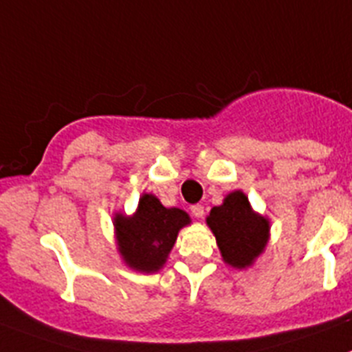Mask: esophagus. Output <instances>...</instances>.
I'll list each match as a JSON object with an SVG mask.
<instances>
[{
	"mask_svg": "<svg viewBox=\"0 0 352 352\" xmlns=\"http://www.w3.org/2000/svg\"><path fill=\"white\" fill-rule=\"evenodd\" d=\"M191 212H193V217L202 218L204 217V206H200V204H195V206H191Z\"/></svg>",
	"mask_w": 352,
	"mask_h": 352,
	"instance_id": "1",
	"label": "esophagus"
}]
</instances>
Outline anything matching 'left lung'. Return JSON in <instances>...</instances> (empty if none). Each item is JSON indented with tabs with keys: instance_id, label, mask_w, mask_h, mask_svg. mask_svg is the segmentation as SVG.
Masks as SVG:
<instances>
[{
	"instance_id": "obj_1",
	"label": "left lung",
	"mask_w": 352,
	"mask_h": 352,
	"mask_svg": "<svg viewBox=\"0 0 352 352\" xmlns=\"http://www.w3.org/2000/svg\"><path fill=\"white\" fill-rule=\"evenodd\" d=\"M208 226L217 236L218 249L226 263L245 268L263 252L268 241V220L250 209L249 199L241 191H232L221 206L212 208Z\"/></svg>"
}]
</instances>
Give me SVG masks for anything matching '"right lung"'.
I'll return each mask as SVG.
<instances>
[{
	"label": "right lung",
	"instance_id": "obj_1",
	"mask_svg": "<svg viewBox=\"0 0 352 352\" xmlns=\"http://www.w3.org/2000/svg\"><path fill=\"white\" fill-rule=\"evenodd\" d=\"M188 223V212L168 209L153 195H143L134 217L118 214L114 218L121 256L135 270H159L173 249L179 231Z\"/></svg>",
	"mask_w": 352,
	"mask_h": 352
}]
</instances>
